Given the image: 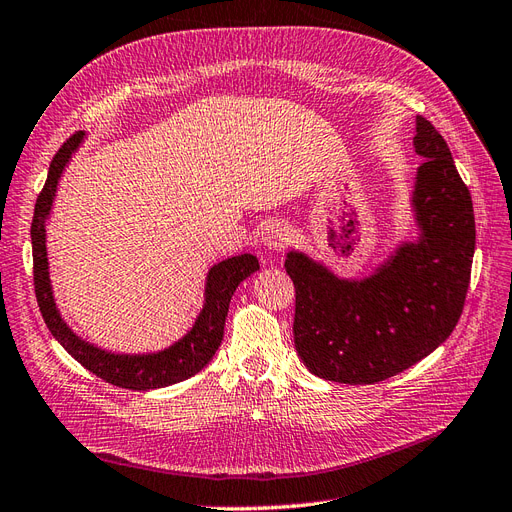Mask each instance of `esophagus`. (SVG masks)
<instances>
[{"label":"esophagus","mask_w":512,"mask_h":512,"mask_svg":"<svg viewBox=\"0 0 512 512\" xmlns=\"http://www.w3.org/2000/svg\"><path fill=\"white\" fill-rule=\"evenodd\" d=\"M261 242L270 251H283L285 246L291 242L289 227H285L283 223H278V221L266 223L261 229Z\"/></svg>","instance_id":"obj_1"}]
</instances>
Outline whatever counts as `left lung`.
Wrapping results in <instances>:
<instances>
[{
	"label": "left lung",
	"mask_w": 512,
	"mask_h": 512,
	"mask_svg": "<svg viewBox=\"0 0 512 512\" xmlns=\"http://www.w3.org/2000/svg\"><path fill=\"white\" fill-rule=\"evenodd\" d=\"M412 144L423 157L410 197L417 240L361 280L287 253L295 351L325 381L372 385L404 372L451 336L464 310L476 242L472 197L430 121L417 117Z\"/></svg>",
	"instance_id": "1"
}]
</instances>
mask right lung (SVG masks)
Segmentation results:
<instances>
[{
	"label": "right lung",
	"mask_w": 512,
	"mask_h": 512,
	"mask_svg": "<svg viewBox=\"0 0 512 512\" xmlns=\"http://www.w3.org/2000/svg\"><path fill=\"white\" fill-rule=\"evenodd\" d=\"M85 140V134L78 131L70 140H65L48 168L44 189L40 191L31 221V249H34V285L38 306L46 327L51 329L55 340L68 351L80 366H85L102 381L134 391H148L168 387L180 381H187L193 374L204 370V366L217 353L223 340L225 317L232 295L244 278L259 270L255 255L244 253L214 263L206 276L204 308L197 315L189 332L172 346L157 353H110L87 340L76 336L68 323L59 315L55 295L48 278V255H46V219L51 214L53 200L57 193L59 178L68 166L72 155Z\"/></svg>",
	"instance_id": "add662e5"
}]
</instances>
